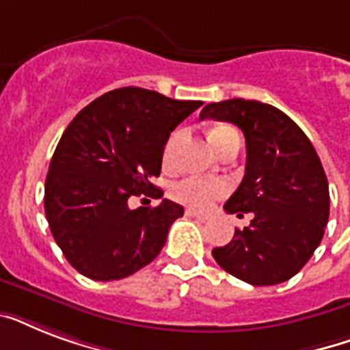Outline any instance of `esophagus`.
<instances>
[{
  "label": "esophagus",
  "instance_id": "obj_1",
  "mask_svg": "<svg viewBox=\"0 0 350 350\" xmlns=\"http://www.w3.org/2000/svg\"><path fill=\"white\" fill-rule=\"evenodd\" d=\"M185 214L187 216H191V218L200 219V221H205V219H208L207 213H202V211H196V208H187Z\"/></svg>",
  "mask_w": 350,
  "mask_h": 350
}]
</instances>
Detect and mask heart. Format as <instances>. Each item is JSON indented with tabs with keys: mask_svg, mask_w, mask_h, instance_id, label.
<instances>
[{
	"mask_svg": "<svg viewBox=\"0 0 350 350\" xmlns=\"http://www.w3.org/2000/svg\"><path fill=\"white\" fill-rule=\"evenodd\" d=\"M234 134H236V131H234L232 126L219 125L211 131L208 137H211V143L214 145V148L218 150L219 145H221L227 137L234 136ZM181 136H183V132L181 131L174 132V134L170 136L163 152L165 161H169L170 159L176 143L180 142ZM227 192H229V185H227L225 181L196 178V176L178 181V183H174L172 189H170V194H172V198H174L176 202L183 203V205H187V207L191 208H198V211H205V208H208L216 200L224 198Z\"/></svg>",
	"mask_w": 350,
	"mask_h": 350,
	"instance_id": "b5f03b06",
	"label": "heart"
}]
</instances>
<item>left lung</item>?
<instances>
[{
    "instance_id": "1",
    "label": "left lung",
    "mask_w": 350,
    "mask_h": 350,
    "mask_svg": "<svg viewBox=\"0 0 350 350\" xmlns=\"http://www.w3.org/2000/svg\"><path fill=\"white\" fill-rule=\"evenodd\" d=\"M205 118L229 121L243 132L245 176L224 208L252 218L213 250L214 260L250 285L287 282L314 254L329 221L331 198L320 158L285 112L261 101L208 103L200 114Z\"/></svg>"
}]
</instances>
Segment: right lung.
I'll return each mask as SVG.
<instances>
[{
	"label": "right lung",
	"instance_id": "1",
	"mask_svg": "<svg viewBox=\"0 0 350 350\" xmlns=\"http://www.w3.org/2000/svg\"><path fill=\"white\" fill-rule=\"evenodd\" d=\"M203 101H180L139 87L107 92L63 132L45 180V214L67 261L96 282L121 280L161 252L183 207L163 200L129 208V198H161L170 132Z\"/></svg>",
	"mask_w": 350,
	"mask_h": 350
}]
</instances>
